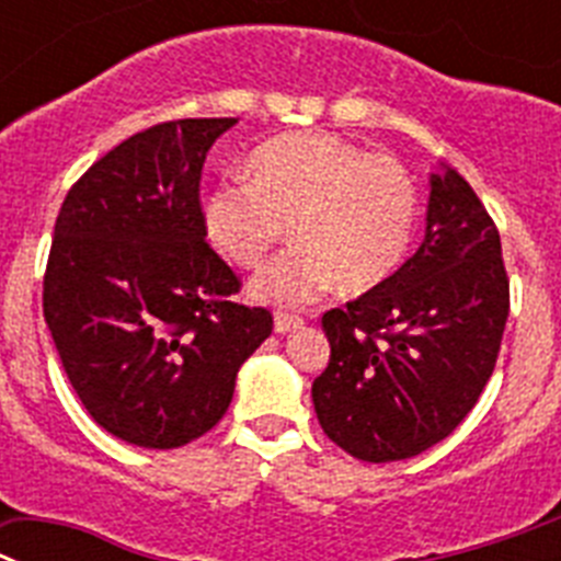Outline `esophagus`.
<instances>
[{"label":"esophagus","mask_w":561,"mask_h":561,"mask_svg":"<svg viewBox=\"0 0 561 561\" xmlns=\"http://www.w3.org/2000/svg\"><path fill=\"white\" fill-rule=\"evenodd\" d=\"M299 327H301V318H296V316H276L274 318V330L279 332V335H287V332L299 330Z\"/></svg>","instance_id":"34e87169"}]
</instances>
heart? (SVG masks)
Masks as SVG:
<instances>
[{"instance_id": "b5f03b06", "label": "heart", "mask_w": 561, "mask_h": 561, "mask_svg": "<svg viewBox=\"0 0 561 561\" xmlns=\"http://www.w3.org/2000/svg\"><path fill=\"white\" fill-rule=\"evenodd\" d=\"M249 179L204 201L211 245L256 268L293 226L299 249L251 279V296L296 310L337 287L363 293L405 260L416 226V184L391 156H368L332 134H285L251 153Z\"/></svg>"}]
</instances>
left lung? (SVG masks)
Returning <instances> with one entry per match:
<instances>
[{
  "label": "left lung",
  "instance_id": "1",
  "mask_svg": "<svg viewBox=\"0 0 561 561\" xmlns=\"http://www.w3.org/2000/svg\"><path fill=\"white\" fill-rule=\"evenodd\" d=\"M425 224L400 271L321 318L330 363L312 382V405L327 436L360 461H402L450 436L501 352V234L447 164L431 173Z\"/></svg>",
  "mask_w": 561,
  "mask_h": 561
}]
</instances>
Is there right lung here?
Segmentation results:
<instances>
[{
  "instance_id": "add662e5",
  "label": "right lung",
  "mask_w": 561,
  "mask_h": 561,
  "mask_svg": "<svg viewBox=\"0 0 561 561\" xmlns=\"http://www.w3.org/2000/svg\"><path fill=\"white\" fill-rule=\"evenodd\" d=\"M234 117L134 134L85 170L55 220L44 318L64 371L111 436L173 450L218 425L274 330L206 243L198 186Z\"/></svg>"
}]
</instances>
